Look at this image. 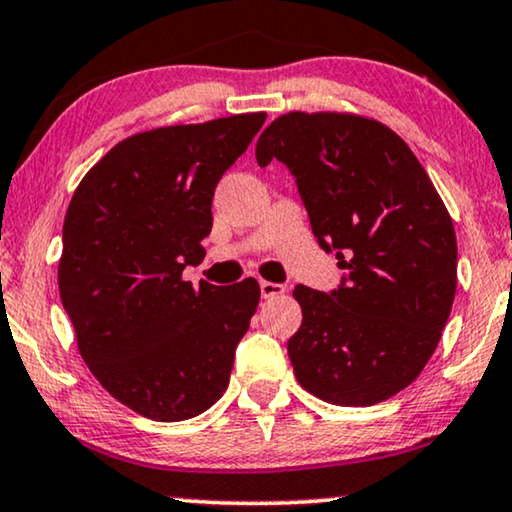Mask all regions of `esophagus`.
I'll use <instances>...</instances> for the list:
<instances>
[{
	"label": "esophagus",
	"instance_id": "obj_1",
	"mask_svg": "<svg viewBox=\"0 0 512 512\" xmlns=\"http://www.w3.org/2000/svg\"><path fill=\"white\" fill-rule=\"evenodd\" d=\"M286 291V286L282 284H275V282H261V293L263 298H275V296H282Z\"/></svg>",
	"mask_w": 512,
	"mask_h": 512
}]
</instances>
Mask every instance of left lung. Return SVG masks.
Returning a JSON list of instances; mask_svg holds the SVG:
<instances>
[{
  "label": "left lung",
  "mask_w": 512,
  "mask_h": 512,
  "mask_svg": "<svg viewBox=\"0 0 512 512\" xmlns=\"http://www.w3.org/2000/svg\"><path fill=\"white\" fill-rule=\"evenodd\" d=\"M296 177L321 249L347 282L298 284L303 324L289 340L300 387L366 408L396 396L436 352L457 293V235L410 146L387 125L347 111H289L256 144L265 167Z\"/></svg>",
  "instance_id": "left-lung-1"
}]
</instances>
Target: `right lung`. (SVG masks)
<instances>
[{
	"mask_svg": "<svg viewBox=\"0 0 512 512\" xmlns=\"http://www.w3.org/2000/svg\"><path fill=\"white\" fill-rule=\"evenodd\" d=\"M265 111L125 137L76 186L58 286L90 373L156 422L191 419L228 389L261 286L184 282L205 258L212 198Z\"/></svg>",
	"mask_w": 512,
	"mask_h": 512,
	"instance_id": "right-lung-1",
	"label": "right lung"
}]
</instances>
